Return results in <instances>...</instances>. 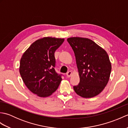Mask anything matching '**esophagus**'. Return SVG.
<instances>
[{
  "instance_id": "1",
  "label": "esophagus",
  "mask_w": 128,
  "mask_h": 128,
  "mask_svg": "<svg viewBox=\"0 0 128 128\" xmlns=\"http://www.w3.org/2000/svg\"><path fill=\"white\" fill-rule=\"evenodd\" d=\"M72 72H71V71H69L68 72L66 73V75H67V76L68 77V78H70V77L71 76H72Z\"/></svg>"
}]
</instances>
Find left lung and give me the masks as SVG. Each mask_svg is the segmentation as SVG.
<instances>
[{
  "instance_id": "obj_1",
  "label": "left lung",
  "mask_w": 128,
  "mask_h": 128,
  "mask_svg": "<svg viewBox=\"0 0 128 128\" xmlns=\"http://www.w3.org/2000/svg\"><path fill=\"white\" fill-rule=\"evenodd\" d=\"M68 42L74 50L80 82L75 92L84 98H92L101 92L108 84L112 69L106 51L90 39L70 37Z\"/></svg>"
}]
</instances>
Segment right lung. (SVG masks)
Returning a JSON list of instances; mask_svg holds the SVG:
<instances>
[{
	"mask_svg": "<svg viewBox=\"0 0 128 128\" xmlns=\"http://www.w3.org/2000/svg\"><path fill=\"white\" fill-rule=\"evenodd\" d=\"M64 41L60 38H42L32 43L21 57V76L29 90L38 96H50L60 84L61 76L54 69V53Z\"/></svg>",
	"mask_w": 128,
	"mask_h": 128,
	"instance_id": "add662e5",
	"label": "right lung"
}]
</instances>
